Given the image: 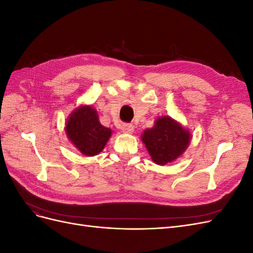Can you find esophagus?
<instances>
[{
    "mask_svg": "<svg viewBox=\"0 0 253 253\" xmlns=\"http://www.w3.org/2000/svg\"><path fill=\"white\" fill-rule=\"evenodd\" d=\"M121 128L122 132H125L126 134H132L134 132V126L131 124H125Z\"/></svg>",
    "mask_w": 253,
    "mask_h": 253,
    "instance_id": "obj_1",
    "label": "esophagus"
}]
</instances>
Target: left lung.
Listing matches in <instances>:
<instances>
[{"label": "left lung", "instance_id": "left-lung-1", "mask_svg": "<svg viewBox=\"0 0 253 253\" xmlns=\"http://www.w3.org/2000/svg\"><path fill=\"white\" fill-rule=\"evenodd\" d=\"M190 138L188 129L169 116L157 118L154 126L144 129L141 136L152 160L159 166L172 163L182 155Z\"/></svg>", "mask_w": 253, "mask_h": 253}]
</instances>
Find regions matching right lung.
Segmentation results:
<instances>
[{"label": "right lung", "instance_id": "obj_1", "mask_svg": "<svg viewBox=\"0 0 253 253\" xmlns=\"http://www.w3.org/2000/svg\"><path fill=\"white\" fill-rule=\"evenodd\" d=\"M65 132L75 148L85 156L99 154L112 135V129L99 122L96 110L89 105H81L70 115Z\"/></svg>", "mask_w": 253, "mask_h": 253}]
</instances>
